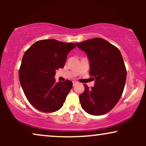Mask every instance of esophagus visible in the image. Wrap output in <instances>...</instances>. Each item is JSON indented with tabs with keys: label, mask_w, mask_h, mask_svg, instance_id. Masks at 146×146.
<instances>
[{
	"label": "esophagus",
	"mask_w": 146,
	"mask_h": 146,
	"mask_svg": "<svg viewBox=\"0 0 146 146\" xmlns=\"http://www.w3.org/2000/svg\"><path fill=\"white\" fill-rule=\"evenodd\" d=\"M78 84V82H76V81H73V86H76Z\"/></svg>",
	"instance_id": "esophagus-1"
}]
</instances>
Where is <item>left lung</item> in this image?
Wrapping results in <instances>:
<instances>
[{"instance_id": "obj_1", "label": "left lung", "mask_w": 146, "mask_h": 146, "mask_svg": "<svg viewBox=\"0 0 146 146\" xmlns=\"http://www.w3.org/2000/svg\"><path fill=\"white\" fill-rule=\"evenodd\" d=\"M76 46L87 54L90 75L95 80L90 89L84 84V92L79 96L81 106L93 115L106 113L120 99L126 80V69L119 49L100 38H91Z\"/></svg>"}]
</instances>
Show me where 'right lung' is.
I'll use <instances>...</instances> for the list:
<instances>
[{"label":"right lung","instance_id":"obj_1","mask_svg":"<svg viewBox=\"0 0 146 146\" xmlns=\"http://www.w3.org/2000/svg\"><path fill=\"white\" fill-rule=\"evenodd\" d=\"M74 48L73 43L47 39L36 42L25 52L19 70L20 83L36 109L50 113L62 107L72 82L68 80L56 82L54 76L64 66L68 54Z\"/></svg>","mask_w":146,"mask_h":146}]
</instances>
